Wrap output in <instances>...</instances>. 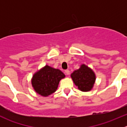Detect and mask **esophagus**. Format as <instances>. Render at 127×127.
Returning <instances> with one entry per match:
<instances>
[{
  "label": "esophagus",
  "mask_w": 127,
  "mask_h": 127,
  "mask_svg": "<svg viewBox=\"0 0 127 127\" xmlns=\"http://www.w3.org/2000/svg\"><path fill=\"white\" fill-rule=\"evenodd\" d=\"M65 74H66V75H69V74H70V72H69V71L68 69H67V70H66V71H65Z\"/></svg>",
  "instance_id": "esophagus-1"
}]
</instances>
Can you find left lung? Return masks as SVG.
<instances>
[{
    "label": "left lung",
    "instance_id": "8db88e82",
    "mask_svg": "<svg viewBox=\"0 0 127 127\" xmlns=\"http://www.w3.org/2000/svg\"><path fill=\"white\" fill-rule=\"evenodd\" d=\"M74 84L82 92H89L93 88L96 80V75L93 70L82 64L78 69L71 74Z\"/></svg>",
    "mask_w": 127,
    "mask_h": 127
}]
</instances>
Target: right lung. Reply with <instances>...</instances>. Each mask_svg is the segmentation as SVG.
<instances>
[{
	"label": "right lung",
	"instance_id": "1",
	"mask_svg": "<svg viewBox=\"0 0 127 127\" xmlns=\"http://www.w3.org/2000/svg\"><path fill=\"white\" fill-rule=\"evenodd\" d=\"M64 77L65 75L60 69L45 65L34 73L31 84L37 94L47 97L56 92L60 81Z\"/></svg>",
	"mask_w": 127,
	"mask_h": 127
}]
</instances>
